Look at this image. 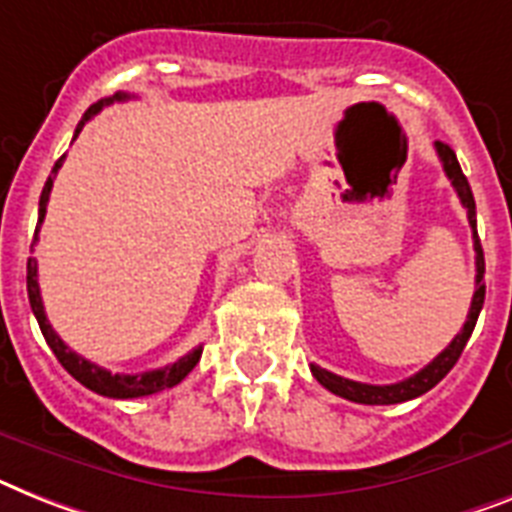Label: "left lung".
I'll return each instance as SVG.
<instances>
[{"label": "left lung", "mask_w": 512, "mask_h": 512, "mask_svg": "<svg viewBox=\"0 0 512 512\" xmlns=\"http://www.w3.org/2000/svg\"><path fill=\"white\" fill-rule=\"evenodd\" d=\"M434 149L439 154V162L445 167V175L450 177V183H453L455 193H458L460 204L463 209L468 211V225L474 230V251H476V290H474V301H471V308H468V319L463 324L458 335L453 337V342L447 345L437 358H434L429 366L413 374V377L403 379V382H395V384H363V382H353V379H345V377H337L332 371L322 369V366H316L311 363V374L316 377V382L327 387L329 392H335L340 398L345 400H353V403H363V405H395V403H405V400H413L418 395H424L439 384L442 379L447 377V371L453 369L455 363H458L460 353L466 348L468 337L474 332L476 327V319L481 314V306H484V293H487V285H484V251H481V243H479V232H476V201H474V193H471V185H468L466 175L460 170L458 164V156L455 151L447 146V143L437 141L434 143Z\"/></svg>", "instance_id": "obj_1"}]
</instances>
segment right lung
I'll return each instance as SVG.
<instances>
[{"mask_svg": "<svg viewBox=\"0 0 512 512\" xmlns=\"http://www.w3.org/2000/svg\"><path fill=\"white\" fill-rule=\"evenodd\" d=\"M125 99H130V94H114V96H109V99L96 101L94 107H88V112L83 114V120H80L78 128H75V138H78V133L83 130V125H86V122L91 120L94 114H99L101 109L109 107V104H114V101H125ZM62 159H65V156H62ZM62 159H57L52 175H49L44 190H41V201H38V225H41L46 217L49 193H52L54 175H57V170L62 167ZM36 240H38V230H36V238H33V243H31V251H33V246H36ZM28 301H31L33 314H36V322H38V327H41V335H44L46 345L52 348V353L57 356V361L65 366L67 374H73V377L78 379L83 387L99 392V395H104V398L130 400V398H143V395H154V392L170 390V387H175V384H180L185 377H188L190 371H193V366L198 363V358H201V350H204L201 345H198L196 350H190L188 356H183L180 361L170 363V366H164V369L143 371V374H112V371L101 369V366L86 361V358L78 356L75 350L67 348L65 342H62V337H59L57 332L52 329V324H49V319H46L44 303H41V290H38L36 259H28Z\"/></svg>", "mask_w": 512, "mask_h": 512, "instance_id": "add662e5", "label": "right lung"}]
</instances>
